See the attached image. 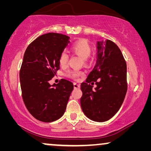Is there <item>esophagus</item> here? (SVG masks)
<instances>
[{"mask_svg":"<svg viewBox=\"0 0 151 151\" xmlns=\"http://www.w3.org/2000/svg\"><path fill=\"white\" fill-rule=\"evenodd\" d=\"M73 87H74V88H79L80 87V85L79 84L76 83V82H74V83H73Z\"/></svg>","mask_w":151,"mask_h":151,"instance_id":"34e87169","label":"esophagus"}]
</instances>
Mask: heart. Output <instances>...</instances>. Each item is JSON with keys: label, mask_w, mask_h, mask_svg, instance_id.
<instances>
[{"label": "heart", "mask_w": 151, "mask_h": 151, "mask_svg": "<svg viewBox=\"0 0 151 151\" xmlns=\"http://www.w3.org/2000/svg\"><path fill=\"white\" fill-rule=\"evenodd\" d=\"M71 51L83 59L84 63H87L88 58L91 55L92 48L91 45H90V43L87 40H80L76 41L71 45ZM68 59H69V57H68L67 53L65 52V51L62 52L59 57L60 65L61 67H65L67 64ZM83 74V71H78V70H69L67 72V76H69V78H73V79H77Z\"/></svg>", "instance_id": "obj_1"}]
</instances>
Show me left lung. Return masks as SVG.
<instances>
[{
    "label": "left lung",
    "mask_w": 151,
    "mask_h": 151,
    "mask_svg": "<svg viewBox=\"0 0 151 151\" xmlns=\"http://www.w3.org/2000/svg\"><path fill=\"white\" fill-rule=\"evenodd\" d=\"M97 49L96 65L80 86V104L88 118L102 122L114 116L124 100L127 91V63L113 41H98ZM94 82L97 86L93 90Z\"/></svg>",
    "instance_id": "left-lung-1"
}]
</instances>
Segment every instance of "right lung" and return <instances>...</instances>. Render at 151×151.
Segmentation results:
<instances>
[{
  "label": "right lung",
  "instance_id": "right-lung-1",
  "mask_svg": "<svg viewBox=\"0 0 151 151\" xmlns=\"http://www.w3.org/2000/svg\"><path fill=\"white\" fill-rule=\"evenodd\" d=\"M69 38L57 33L43 34L24 52L20 70L22 97L29 112L39 121H55L65 112L73 83L65 79L53 85L49 82L60 69V55Z\"/></svg>",
  "mask_w": 151,
  "mask_h": 151
}]
</instances>
